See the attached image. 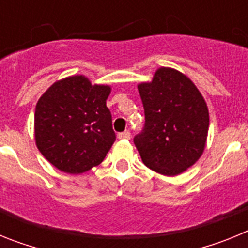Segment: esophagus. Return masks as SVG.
<instances>
[{"label":"esophagus","mask_w":248,"mask_h":248,"mask_svg":"<svg viewBox=\"0 0 248 248\" xmlns=\"http://www.w3.org/2000/svg\"><path fill=\"white\" fill-rule=\"evenodd\" d=\"M118 138L119 139H130V131L125 130V131H122L118 134Z\"/></svg>","instance_id":"esophagus-1"}]
</instances>
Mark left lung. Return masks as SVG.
Returning <instances> with one entry per match:
<instances>
[{"label":"left lung","mask_w":248,"mask_h":248,"mask_svg":"<svg viewBox=\"0 0 248 248\" xmlns=\"http://www.w3.org/2000/svg\"><path fill=\"white\" fill-rule=\"evenodd\" d=\"M138 89L145 123L134 144L143 163L159 174H181L205 148L209 110L202 95L187 77L171 68L157 69L153 82Z\"/></svg>","instance_id":"8db88e82"}]
</instances>
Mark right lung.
I'll use <instances>...</instances> for the list:
<instances>
[{
  "label": "right lung",
  "instance_id": "1",
  "mask_svg": "<svg viewBox=\"0 0 248 248\" xmlns=\"http://www.w3.org/2000/svg\"><path fill=\"white\" fill-rule=\"evenodd\" d=\"M108 85H92L73 76L54 83L39 98L34 113L38 150L68 174L88 171L104 160L115 141L107 107Z\"/></svg>",
  "mask_w": 248,
  "mask_h": 248
}]
</instances>
